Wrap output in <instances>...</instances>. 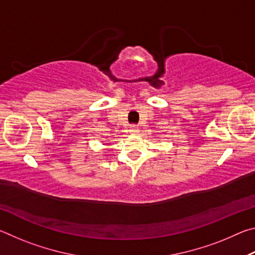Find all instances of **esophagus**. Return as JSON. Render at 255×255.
Instances as JSON below:
<instances>
[{"instance_id": "esophagus-1", "label": "esophagus", "mask_w": 255, "mask_h": 255, "mask_svg": "<svg viewBox=\"0 0 255 255\" xmlns=\"http://www.w3.org/2000/svg\"><path fill=\"white\" fill-rule=\"evenodd\" d=\"M130 131H131V132H133V133H136V132L139 131V128L136 127V126H133V127H131V128H130Z\"/></svg>"}]
</instances>
